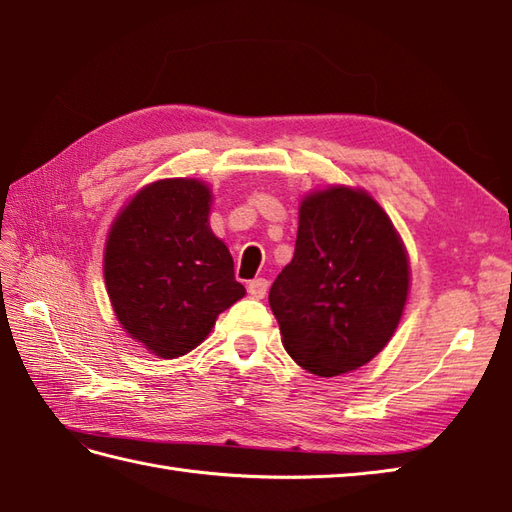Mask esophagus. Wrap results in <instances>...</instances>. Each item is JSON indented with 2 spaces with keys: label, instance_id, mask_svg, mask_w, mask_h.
Wrapping results in <instances>:
<instances>
[{
  "label": "esophagus",
  "instance_id": "obj_1",
  "mask_svg": "<svg viewBox=\"0 0 512 512\" xmlns=\"http://www.w3.org/2000/svg\"><path fill=\"white\" fill-rule=\"evenodd\" d=\"M268 279H264V277H257V279H253L248 284V292H250V297H255V299H264L266 297V292H268Z\"/></svg>",
  "mask_w": 512,
  "mask_h": 512
}]
</instances>
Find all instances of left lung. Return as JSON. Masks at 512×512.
Here are the masks:
<instances>
[{"instance_id": "8db88e82", "label": "left lung", "mask_w": 512, "mask_h": 512, "mask_svg": "<svg viewBox=\"0 0 512 512\" xmlns=\"http://www.w3.org/2000/svg\"><path fill=\"white\" fill-rule=\"evenodd\" d=\"M407 292L405 244L372 195L330 187L303 198L295 257L268 295L297 365L323 378L363 367L394 336Z\"/></svg>"}]
</instances>
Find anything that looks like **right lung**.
I'll use <instances>...</instances> for the list:
<instances>
[{
  "mask_svg": "<svg viewBox=\"0 0 512 512\" xmlns=\"http://www.w3.org/2000/svg\"><path fill=\"white\" fill-rule=\"evenodd\" d=\"M211 189L169 178L140 189L105 244V286L125 332L160 358L198 347L217 314L246 295L209 226Z\"/></svg>",
  "mask_w": 512,
  "mask_h": 512,
  "instance_id": "obj_1",
  "label": "right lung"
}]
</instances>
